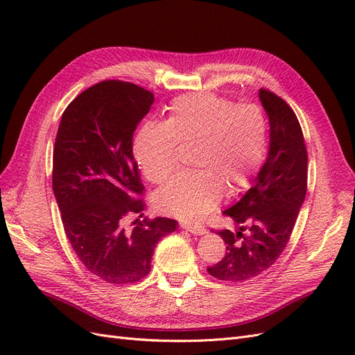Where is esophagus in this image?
<instances>
[{"label": "esophagus", "instance_id": "esophagus-1", "mask_svg": "<svg viewBox=\"0 0 355 355\" xmlns=\"http://www.w3.org/2000/svg\"><path fill=\"white\" fill-rule=\"evenodd\" d=\"M180 228H182V230H185V231H189L191 234H194V235H202V234H206V228L201 227V225L180 223Z\"/></svg>", "mask_w": 355, "mask_h": 355}]
</instances>
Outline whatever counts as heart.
Here are the masks:
<instances>
[{
	"instance_id": "obj_1",
	"label": "heart",
	"mask_w": 355,
	"mask_h": 355,
	"mask_svg": "<svg viewBox=\"0 0 355 355\" xmlns=\"http://www.w3.org/2000/svg\"><path fill=\"white\" fill-rule=\"evenodd\" d=\"M180 149H192L194 168L155 192L161 213L185 220L201 219L223 197L250 185L268 149V120L254 105L237 106L216 94L180 96L170 105L164 123H146L133 153L149 182L161 184L179 166Z\"/></svg>"
}]
</instances>
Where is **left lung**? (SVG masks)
Segmentation results:
<instances>
[{"label": "left lung", "mask_w": 355, "mask_h": 355, "mask_svg": "<svg viewBox=\"0 0 355 355\" xmlns=\"http://www.w3.org/2000/svg\"><path fill=\"white\" fill-rule=\"evenodd\" d=\"M270 120V149L250 189L223 213L237 231H219L227 253L207 271L223 282H245L275 263L292 235L306 196L308 154L293 110L277 94L261 89Z\"/></svg>", "instance_id": "obj_1"}]
</instances>
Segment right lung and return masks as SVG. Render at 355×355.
Returning a JSON list of instances; mask_svg holds the SVG:
<instances>
[{"mask_svg":"<svg viewBox=\"0 0 355 355\" xmlns=\"http://www.w3.org/2000/svg\"><path fill=\"white\" fill-rule=\"evenodd\" d=\"M153 103L154 94L132 83L92 85L63 112L53 149V192L67 237L85 270L111 284L142 280L157 243L178 227L167 218L123 227L145 207L133 133Z\"/></svg>","mask_w":355,"mask_h":355,"instance_id":"1","label":"right lung"}]
</instances>
